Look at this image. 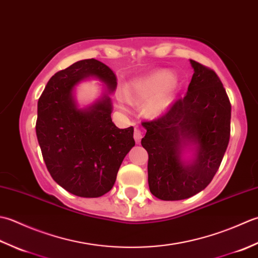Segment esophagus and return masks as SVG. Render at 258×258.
Instances as JSON below:
<instances>
[{
    "mask_svg": "<svg viewBox=\"0 0 258 258\" xmlns=\"http://www.w3.org/2000/svg\"><path fill=\"white\" fill-rule=\"evenodd\" d=\"M134 138L136 140L137 144L140 143L141 138H143V134H141V131L139 129H135V133H134Z\"/></svg>",
    "mask_w": 258,
    "mask_h": 258,
    "instance_id": "34e87169",
    "label": "esophagus"
}]
</instances>
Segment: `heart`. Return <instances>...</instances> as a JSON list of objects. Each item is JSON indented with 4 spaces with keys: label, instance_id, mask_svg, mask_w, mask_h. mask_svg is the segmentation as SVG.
I'll use <instances>...</instances> for the list:
<instances>
[{
    "label": "heart",
    "instance_id": "heart-1",
    "mask_svg": "<svg viewBox=\"0 0 258 258\" xmlns=\"http://www.w3.org/2000/svg\"><path fill=\"white\" fill-rule=\"evenodd\" d=\"M178 90L177 78L169 71L152 72L144 78L131 81L127 93L136 100H148L147 112L151 115H160L170 107Z\"/></svg>",
    "mask_w": 258,
    "mask_h": 258
}]
</instances>
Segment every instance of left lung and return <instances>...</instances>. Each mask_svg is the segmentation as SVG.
Segmentation results:
<instances>
[{"label": "left lung", "mask_w": 258, "mask_h": 258, "mask_svg": "<svg viewBox=\"0 0 258 258\" xmlns=\"http://www.w3.org/2000/svg\"><path fill=\"white\" fill-rule=\"evenodd\" d=\"M194 69L186 96L152 121L141 145L148 152V183L161 201H181L196 195L213 180L227 149L230 106L214 70L190 60ZM193 151L185 161L183 154Z\"/></svg>", "instance_id": "1"}]
</instances>
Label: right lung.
<instances>
[{"label": "right lung", "instance_id": "add662e5", "mask_svg": "<svg viewBox=\"0 0 258 258\" xmlns=\"http://www.w3.org/2000/svg\"><path fill=\"white\" fill-rule=\"evenodd\" d=\"M88 77L98 78L107 90L80 109L74 88ZM115 88L112 70L87 59L56 72L38 101L35 130L45 166L57 185L76 196L96 198L111 190L122 160L135 146L134 128L119 129L112 122L109 94Z\"/></svg>", "mask_w": 258, "mask_h": 258}]
</instances>
